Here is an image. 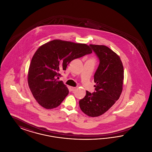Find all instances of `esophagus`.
<instances>
[{"instance_id":"esophagus-1","label":"esophagus","mask_w":152,"mask_h":152,"mask_svg":"<svg viewBox=\"0 0 152 152\" xmlns=\"http://www.w3.org/2000/svg\"><path fill=\"white\" fill-rule=\"evenodd\" d=\"M76 87H70V90H71V91L72 92H73V91H75L76 90Z\"/></svg>"}]
</instances>
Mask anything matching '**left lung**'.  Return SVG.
<instances>
[{"label": "left lung", "instance_id": "obj_1", "mask_svg": "<svg viewBox=\"0 0 152 152\" xmlns=\"http://www.w3.org/2000/svg\"><path fill=\"white\" fill-rule=\"evenodd\" d=\"M99 60L94 75L95 91H87L79 101L80 108L87 115L97 117L106 112L117 101L123 91L124 68L120 57L105 45L90 44Z\"/></svg>", "mask_w": 152, "mask_h": 152}]
</instances>
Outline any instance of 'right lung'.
I'll return each instance as SVG.
<instances>
[{
	"mask_svg": "<svg viewBox=\"0 0 152 152\" xmlns=\"http://www.w3.org/2000/svg\"><path fill=\"white\" fill-rule=\"evenodd\" d=\"M92 52L86 44L53 40L40 47L29 65L28 83L37 102L44 108H56L68 94L69 90L60 73L65 71L73 60Z\"/></svg>",
	"mask_w": 152,
	"mask_h": 152,
	"instance_id": "add662e5",
	"label": "right lung"
}]
</instances>
